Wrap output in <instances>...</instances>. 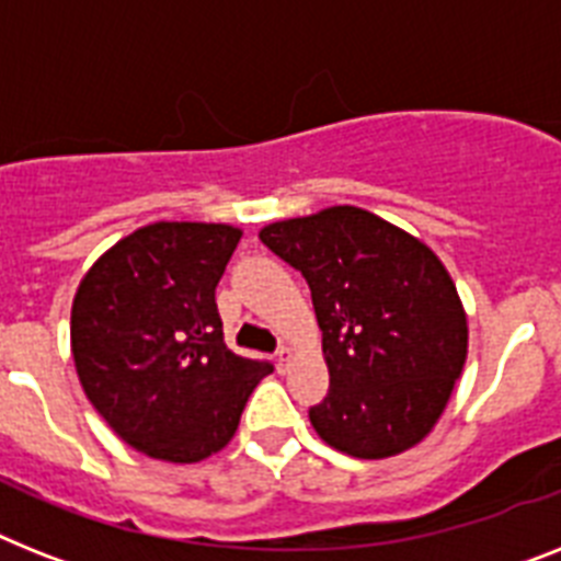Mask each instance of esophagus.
Here are the masks:
<instances>
[{
	"label": "esophagus",
	"instance_id": "obj_1",
	"mask_svg": "<svg viewBox=\"0 0 561 561\" xmlns=\"http://www.w3.org/2000/svg\"><path fill=\"white\" fill-rule=\"evenodd\" d=\"M289 360H291V350H289V346H280V350H277V355H275L277 373H284V369L289 367Z\"/></svg>",
	"mask_w": 561,
	"mask_h": 561
}]
</instances>
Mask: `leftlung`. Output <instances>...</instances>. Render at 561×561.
<instances>
[{
	"mask_svg": "<svg viewBox=\"0 0 561 561\" xmlns=\"http://www.w3.org/2000/svg\"><path fill=\"white\" fill-rule=\"evenodd\" d=\"M307 277L330 392L314 433L355 458H390L433 433L467 360V312L438 254L358 206L263 226Z\"/></svg>",
	"mask_w": 561,
	"mask_h": 561,
	"instance_id": "1",
	"label": "left lung"
}]
</instances>
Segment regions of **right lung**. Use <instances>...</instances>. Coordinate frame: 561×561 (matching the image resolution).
Masks as SVG:
<instances>
[{
  "label": "right lung",
  "instance_id": "obj_1",
  "mask_svg": "<svg viewBox=\"0 0 561 561\" xmlns=\"http://www.w3.org/2000/svg\"><path fill=\"white\" fill-rule=\"evenodd\" d=\"M238 226L160 220L117 240L82 275L71 353L82 390L128 447L171 465L224 450L266 360L224 341L215 286Z\"/></svg>",
  "mask_w": 561,
  "mask_h": 561
}]
</instances>
